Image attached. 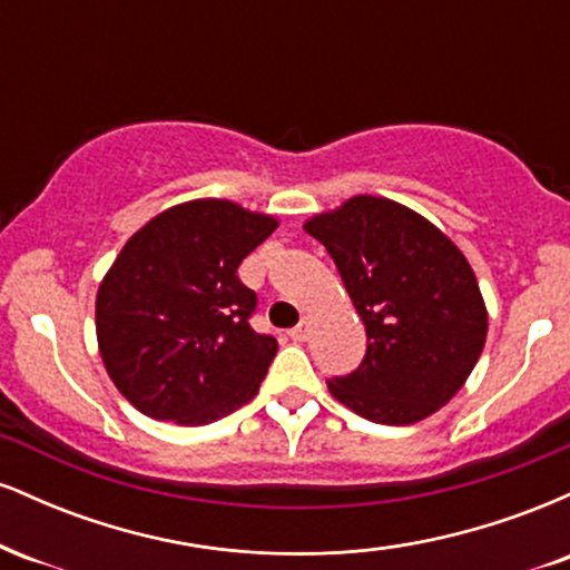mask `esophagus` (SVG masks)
Segmentation results:
<instances>
[{
    "mask_svg": "<svg viewBox=\"0 0 570 570\" xmlns=\"http://www.w3.org/2000/svg\"><path fill=\"white\" fill-rule=\"evenodd\" d=\"M289 337L294 340V343H305L307 340V322H299L294 330H289Z\"/></svg>",
    "mask_w": 570,
    "mask_h": 570,
    "instance_id": "34e87169",
    "label": "esophagus"
}]
</instances>
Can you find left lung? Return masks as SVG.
Masks as SVG:
<instances>
[{
  "mask_svg": "<svg viewBox=\"0 0 570 570\" xmlns=\"http://www.w3.org/2000/svg\"><path fill=\"white\" fill-rule=\"evenodd\" d=\"M305 230L335 259L367 326L362 364L326 381L332 396L385 426L448 404L488 337L485 299L461 248L412 208L375 195L316 214Z\"/></svg>",
  "mask_w": 570,
  "mask_h": 570,
  "instance_id": "8db88e82",
  "label": "left lung"
}]
</instances>
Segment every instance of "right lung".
Returning <instances> with one entry per match:
<instances>
[{"mask_svg": "<svg viewBox=\"0 0 570 570\" xmlns=\"http://www.w3.org/2000/svg\"><path fill=\"white\" fill-rule=\"evenodd\" d=\"M278 227L238 203H179L128 238L96 294L104 367L155 421L206 426L257 396L278 343L248 324L238 265Z\"/></svg>", "mask_w": 570, "mask_h": 570, "instance_id": "1", "label": "right lung"}]
</instances>
